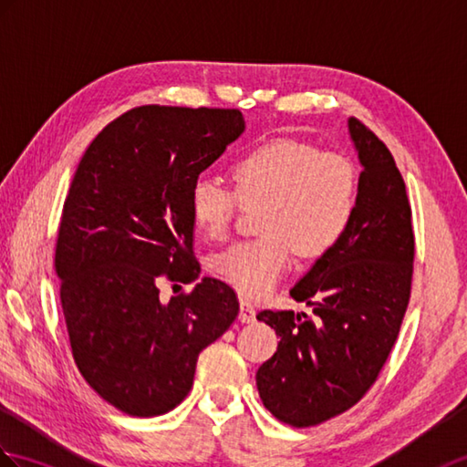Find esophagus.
I'll list each match as a JSON object with an SVG mask.
<instances>
[{"label":"esophagus","mask_w":467,"mask_h":467,"mask_svg":"<svg viewBox=\"0 0 467 467\" xmlns=\"http://www.w3.org/2000/svg\"><path fill=\"white\" fill-rule=\"evenodd\" d=\"M254 305L251 300H241V312H238V320L241 322H253L254 320Z\"/></svg>","instance_id":"obj_1"}]
</instances>
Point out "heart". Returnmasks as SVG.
Masks as SVG:
<instances>
[{
  "instance_id": "heart-1",
  "label": "heart",
  "mask_w": 467,
  "mask_h": 467,
  "mask_svg": "<svg viewBox=\"0 0 467 467\" xmlns=\"http://www.w3.org/2000/svg\"><path fill=\"white\" fill-rule=\"evenodd\" d=\"M231 175L234 191L211 177L194 181L189 207L194 226L211 241H221L231 233L241 204H263L258 213L263 236L234 243L209 258L211 275L243 295L273 290L290 266L292 248L302 258H318L348 231L358 175L352 161L340 153L273 139L238 157Z\"/></svg>"
}]
</instances>
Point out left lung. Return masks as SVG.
I'll list each match as a JSON object with an SVG mask.
<instances>
[{"label":"left lung","instance_id":"left-lung-1","mask_svg":"<svg viewBox=\"0 0 467 467\" xmlns=\"http://www.w3.org/2000/svg\"><path fill=\"white\" fill-rule=\"evenodd\" d=\"M348 133L362 167L350 226L290 288L317 317L256 314L280 336L275 356L256 372L260 400L295 428L322 424L368 392L410 300L414 231L404 179L382 140L354 117Z\"/></svg>","mask_w":467,"mask_h":467}]
</instances>
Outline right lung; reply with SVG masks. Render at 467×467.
I'll return each mask as SVG.
<instances>
[{
  "label": "right lung",
  "instance_id": "add662e5",
  "mask_svg": "<svg viewBox=\"0 0 467 467\" xmlns=\"http://www.w3.org/2000/svg\"><path fill=\"white\" fill-rule=\"evenodd\" d=\"M236 109L145 105L97 135L63 204L56 270L75 364L129 416L167 414L197 358L238 314L234 290L204 276L161 302L157 280L194 283L192 182L244 133Z\"/></svg>",
  "mask_w": 467,
  "mask_h": 467
}]
</instances>
